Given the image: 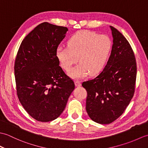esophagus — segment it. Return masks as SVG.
Masks as SVG:
<instances>
[{"label":"esophagus","instance_id":"1","mask_svg":"<svg viewBox=\"0 0 148 148\" xmlns=\"http://www.w3.org/2000/svg\"><path fill=\"white\" fill-rule=\"evenodd\" d=\"M74 83H75V85L76 86H81V83L79 81H77V80H75L74 81Z\"/></svg>","mask_w":148,"mask_h":148}]
</instances>
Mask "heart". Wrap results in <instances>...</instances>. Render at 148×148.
Wrapping results in <instances>:
<instances>
[{
    "label": "heart",
    "instance_id": "heart-1",
    "mask_svg": "<svg viewBox=\"0 0 148 148\" xmlns=\"http://www.w3.org/2000/svg\"><path fill=\"white\" fill-rule=\"evenodd\" d=\"M67 46L58 47L56 57L66 71L71 70L79 58L80 64L69 72L71 77L77 79L89 73L94 76L102 71L111 51V42L106 36L83 30L73 34L69 39Z\"/></svg>",
    "mask_w": 148,
    "mask_h": 148
}]
</instances>
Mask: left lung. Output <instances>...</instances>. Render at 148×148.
Returning a JSON list of instances; mask_svg holds the SVG:
<instances>
[{"label": "left lung", "mask_w": 148, "mask_h": 148, "mask_svg": "<svg viewBox=\"0 0 148 148\" xmlns=\"http://www.w3.org/2000/svg\"><path fill=\"white\" fill-rule=\"evenodd\" d=\"M113 45L104 69L95 78L84 81L87 92L86 110L90 118L100 124H109L120 116L135 92L137 64L130 45L112 26Z\"/></svg>", "instance_id": "left-lung-1"}]
</instances>
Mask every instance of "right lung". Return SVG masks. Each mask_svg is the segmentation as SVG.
Here are the masks:
<instances>
[{"mask_svg":"<svg viewBox=\"0 0 148 148\" xmlns=\"http://www.w3.org/2000/svg\"><path fill=\"white\" fill-rule=\"evenodd\" d=\"M68 29L44 22L22 40L14 63L16 93L30 116L41 122L54 120L64 111L75 88L60 67L56 49Z\"/></svg>","mask_w":148,"mask_h":148,"instance_id":"obj_1","label":"right lung"}]
</instances>
